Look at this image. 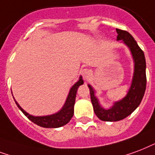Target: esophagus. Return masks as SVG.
I'll return each instance as SVG.
<instances>
[{
    "label": "esophagus",
    "mask_w": 155,
    "mask_h": 155,
    "mask_svg": "<svg viewBox=\"0 0 155 155\" xmlns=\"http://www.w3.org/2000/svg\"><path fill=\"white\" fill-rule=\"evenodd\" d=\"M81 73V75H82V77H83L85 79L88 78L89 77H90V75H91V71H90L88 69H82Z\"/></svg>",
    "instance_id": "1"
}]
</instances>
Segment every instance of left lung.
Wrapping results in <instances>:
<instances>
[{
	"mask_svg": "<svg viewBox=\"0 0 155 155\" xmlns=\"http://www.w3.org/2000/svg\"><path fill=\"white\" fill-rule=\"evenodd\" d=\"M116 32L118 34L117 40H121L131 51L134 61V73L131 86L126 96L114 103L113 106L109 109L100 106L99 100L94 95V89L88 85L94 113L103 121H118L129 116L141 104L146 87V64L143 51L129 32L120 29H116Z\"/></svg>",
	"mask_w": 155,
	"mask_h": 155,
	"instance_id": "1",
	"label": "left lung"
}]
</instances>
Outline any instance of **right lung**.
Masks as SVG:
<instances>
[{
  "mask_svg": "<svg viewBox=\"0 0 155 155\" xmlns=\"http://www.w3.org/2000/svg\"><path fill=\"white\" fill-rule=\"evenodd\" d=\"M83 80L81 78V76H80L78 81H77L74 86H72V88L69 91V93L67 97L66 101L64 103V106L61 108V110L52 115L44 116H34L28 114L26 111H25L21 107L19 106V104L16 103L17 106L18 107L22 113L27 117V118L31 120L33 123H35L39 126L44 127V128H59V127L64 126L66 124L69 122L71 118L74 116V104H75V99H76L77 91L79 86H81L83 84Z\"/></svg>",
  "mask_w": 155,
  "mask_h": 155,
  "instance_id": "obj_1",
  "label": "right lung"
}]
</instances>
